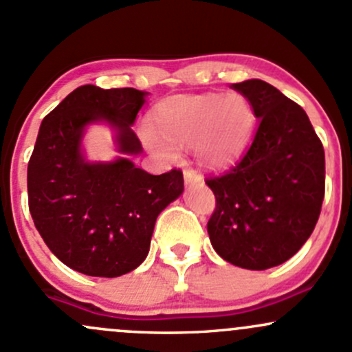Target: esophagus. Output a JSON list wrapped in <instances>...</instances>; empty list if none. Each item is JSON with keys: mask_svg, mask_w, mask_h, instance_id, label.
I'll use <instances>...</instances> for the list:
<instances>
[{"mask_svg": "<svg viewBox=\"0 0 352 352\" xmlns=\"http://www.w3.org/2000/svg\"><path fill=\"white\" fill-rule=\"evenodd\" d=\"M184 179L187 184H202L204 182L202 175H200V173L192 167L184 168Z\"/></svg>", "mask_w": 352, "mask_h": 352, "instance_id": "34e87169", "label": "esophagus"}]
</instances>
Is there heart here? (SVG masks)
Instances as JSON below:
<instances>
[{
	"label": "heart",
	"mask_w": 352,
	"mask_h": 352,
	"mask_svg": "<svg viewBox=\"0 0 352 352\" xmlns=\"http://www.w3.org/2000/svg\"><path fill=\"white\" fill-rule=\"evenodd\" d=\"M252 107L242 95H180L165 100L153 113L157 133L148 144L170 157L172 145H194L207 165L227 164L242 152L254 130Z\"/></svg>",
	"instance_id": "b5f03b06"
}]
</instances>
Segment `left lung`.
I'll return each mask as SVG.
<instances>
[{
  "label": "left lung",
  "mask_w": 352,
  "mask_h": 352,
  "mask_svg": "<svg viewBox=\"0 0 352 352\" xmlns=\"http://www.w3.org/2000/svg\"><path fill=\"white\" fill-rule=\"evenodd\" d=\"M258 129L244 155L207 177L215 208L207 222L223 261L264 270L289 261L318 223L326 188L324 146L302 107L262 80L234 83Z\"/></svg>",
  "instance_id": "left-lung-1"
}]
</instances>
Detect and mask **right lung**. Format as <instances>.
I'll list each match as a JSON object with an SVG mask.
<instances>
[{
  "mask_svg": "<svg viewBox=\"0 0 352 352\" xmlns=\"http://www.w3.org/2000/svg\"><path fill=\"white\" fill-rule=\"evenodd\" d=\"M145 94L83 85L43 118L28 162V206L45 244L68 265L94 277L137 269L150 249L155 220L184 192V173L150 175L129 158L90 164L82 155L85 126L117 129L118 150L142 152L133 125Z\"/></svg>",
  "mask_w": 352,
  "mask_h": 352,
  "instance_id": "right-lung-1",
  "label": "right lung"
}]
</instances>
